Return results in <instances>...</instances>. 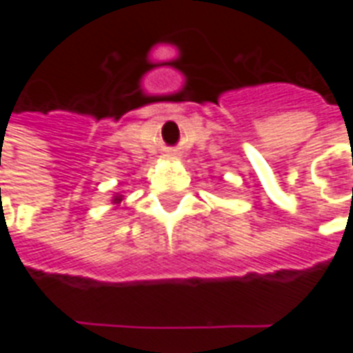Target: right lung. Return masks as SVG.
Here are the masks:
<instances>
[{"instance_id": "add662e5", "label": "right lung", "mask_w": 353, "mask_h": 353, "mask_svg": "<svg viewBox=\"0 0 353 353\" xmlns=\"http://www.w3.org/2000/svg\"><path fill=\"white\" fill-rule=\"evenodd\" d=\"M121 200H123V199H121V196H115V199H113V202H115V204H119Z\"/></svg>"}]
</instances>
